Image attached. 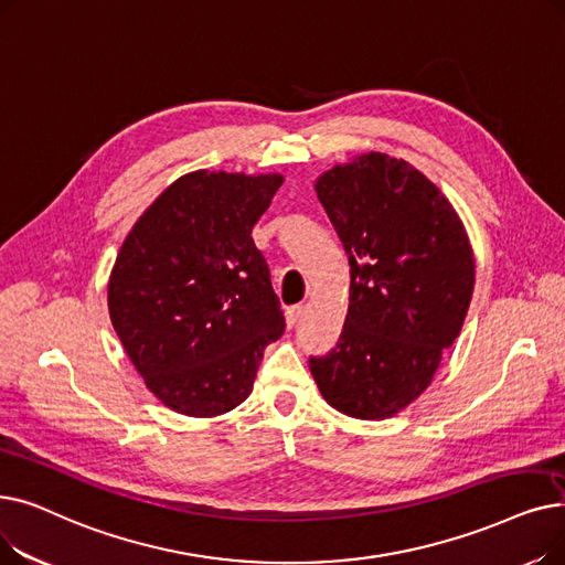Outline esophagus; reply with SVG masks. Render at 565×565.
<instances>
[{"mask_svg": "<svg viewBox=\"0 0 565 565\" xmlns=\"http://www.w3.org/2000/svg\"><path fill=\"white\" fill-rule=\"evenodd\" d=\"M302 311H305V307H302V305H292V307H288V309H286V326H288V328H296V326H298V321H300Z\"/></svg>", "mask_w": 565, "mask_h": 565, "instance_id": "esophagus-1", "label": "esophagus"}]
</instances>
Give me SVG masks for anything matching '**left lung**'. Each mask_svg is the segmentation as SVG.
<instances>
[{
  "instance_id": "obj_1",
  "label": "left lung",
  "mask_w": 565,
  "mask_h": 565,
  "mask_svg": "<svg viewBox=\"0 0 565 565\" xmlns=\"http://www.w3.org/2000/svg\"><path fill=\"white\" fill-rule=\"evenodd\" d=\"M349 254V313L337 347L309 358L323 399L383 420L431 383L469 311L476 260L450 201L404 159L370 152L316 180Z\"/></svg>"
}]
</instances>
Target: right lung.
I'll use <instances>...</instances> for the list:
<instances>
[{
    "mask_svg": "<svg viewBox=\"0 0 565 565\" xmlns=\"http://www.w3.org/2000/svg\"><path fill=\"white\" fill-rule=\"evenodd\" d=\"M284 178L195 170L142 212L108 281L113 328L145 385L212 418L249 397L284 313L252 228Z\"/></svg>",
    "mask_w": 565,
    "mask_h": 565,
    "instance_id": "right-lung-1",
    "label": "right lung"
}]
</instances>
